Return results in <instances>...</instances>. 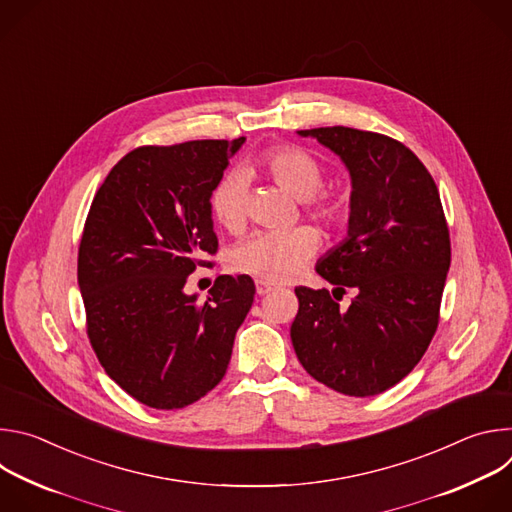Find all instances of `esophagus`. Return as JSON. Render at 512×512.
I'll return each instance as SVG.
<instances>
[{
	"label": "esophagus",
	"mask_w": 512,
	"mask_h": 512,
	"mask_svg": "<svg viewBox=\"0 0 512 512\" xmlns=\"http://www.w3.org/2000/svg\"><path fill=\"white\" fill-rule=\"evenodd\" d=\"M273 289H275V285H271L269 281H263V279L255 281V291H257L259 296H267V294H271Z\"/></svg>",
	"instance_id": "esophagus-1"
}]
</instances>
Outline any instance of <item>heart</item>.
<instances>
[{"label": "heart", "instance_id": "b5f03b06", "mask_svg": "<svg viewBox=\"0 0 512 512\" xmlns=\"http://www.w3.org/2000/svg\"><path fill=\"white\" fill-rule=\"evenodd\" d=\"M257 170L269 176L328 223H338L344 216V204L336 198L316 194L324 184L320 162L298 148H275L261 154ZM247 178L243 172H231L218 182L210 194V212L214 221L227 231H241L245 225ZM318 249V235L308 227L289 231H259L243 241L233 253L237 271L255 275L263 281L294 279Z\"/></svg>", "mask_w": 512, "mask_h": 512}]
</instances>
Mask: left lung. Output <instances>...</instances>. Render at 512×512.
Segmentation results:
<instances>
[{"mask_svg": "<svg viewBox=\"0 0 512 512\" xmlns=\"http://www.w3.org/2000/svg\"><path fill=\"white\" fill-rule=\"evenodd\" d=\"M298 135L340 158L352 192L346 237L316 263L338 287H296L291 342L316 381L350 397L379 395L413 371L440 320L452 257L440 192L387 135L342 125ZM344 286L357 289L348 309L333 296Z\"/></svg>", "mask_w": 512, "mask_h": 512, "instance_id": "8db88e82", "label": "left lung"}]
</instances>
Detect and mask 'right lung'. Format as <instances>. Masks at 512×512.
Returning <instances> with one entry per match:
<instances>
[{
  "label": "right lung",
  "mask_w": 512,
  "mask_h": 512,
  "mask_svg": "<svg viewBox=\"0 0 512 512\" xmlns=\"http://www.w3.org/2000/svg\"><path fill=\"white\" fill-rule=\"evenodd\" d=\"M245 137L137 148L101 184L79 247L87 332L105 373L154 409H182L227 373L251 310L249 275H221L206 302L186 279L216 253L210 194Z\"/></svg>",
  "instance_id": "right-lung-1"
}]
</instances>
